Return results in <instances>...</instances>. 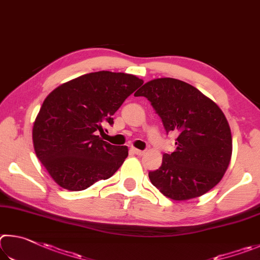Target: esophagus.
Returning a JSON list of instances; mask_svg holds the SVG:
<instances>
[{
    "label": "esophagus",
    "mask_w": 260,
    "mask_h": 260,
    "mask_svg": "<svg viewBox=\"0 0 260 260\" xmlns=\"http://www.w3.org/2000/svg\"><path fill=\"white\" fill-rule=\"evenodd\" d=\"M133 151H134V153L136 154V155H138V156H143V155H144V154H145V151H142V149L133 148Z\"/></svg>",
    "instance_id": "esophagus-1"
}]
</instances>
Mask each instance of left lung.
I'll list each match as a JSON object with an SVG mask.
<instances>
[{
  "instance_id": "8db88e82",
  "label": "left lung",
  "mask_w": 260,
  "mask_h": 260,
  "mask_svg": "<svg viewBox=\"0 0 260 260\" xmlns=\"http://www.w3.org/2000/svg\"><path fill=\"white\" fill-rule=\"evenodd\" d=\"M162 118L167 134L178 133L177 148L148 174L151 183L174 201L206 194L219 183L232 157V134L225 114L210 98L184 81L161 77L138 91Z\"/></svg>"
}]
</instances>
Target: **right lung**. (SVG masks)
Wrapping results in <instances>:
<instances>
[{
    "instance_id": "1",
    "label": "right lung",
    "mask_w": 260,
    "mask_h": 260,
    "mask_svg": "<svg viewBox=\"0 0 260 260\" xmlns=\"http://www.w3.org/2000/svg\"><path fill=\"white\" fill-rule=\"evenodd\" d=\"M144 83L133 74L94 72L59 85L48 94L33 126V145L52 179L68 190H83L108 179L127 156L126 146L99 137L103 124Z\"/></svg>"
}]
</instances>
